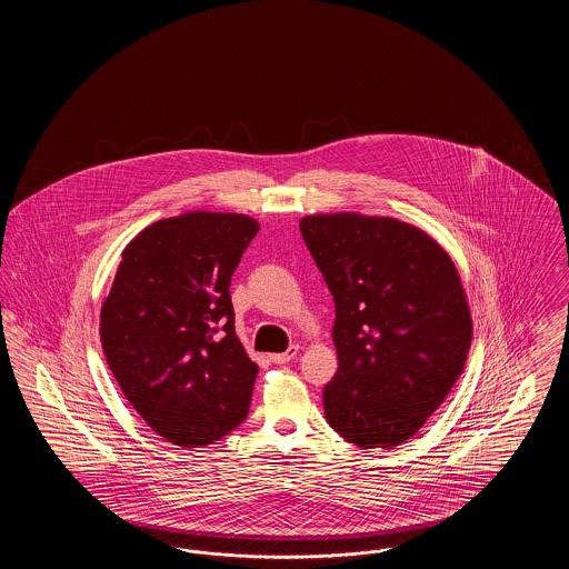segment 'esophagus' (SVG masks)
<instances>
[{
  "mask_svg": "<svg viewBox=\"0 0 569 569\" xmlns=\"http://www.w3.org/2000/svg\"><path fill=\"white\" fill-rule=\"evenodd\" d=\"M297 353L298 348L295 346V348H290L288 352L272 353L271 360L274 362V365H286V362H290V360H292Z\"/></svg>",
  "mask_w": 569,
  "mask_h": 569,
  "instance_id": "34e87169",
  "label": "esophagus"
}]
</instances>
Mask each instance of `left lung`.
<instances>
[{
    "label": "left lung",
    "instance_id": "8db88e82",
    "mask_svg": "<svg viewBox=\"0 0 569 569\" xmlns=\"http://www.w3.org/2000/svg\"><path fill=\"white\" fill-rule=\"evenodd\" d=\"M300 232L335 298L328 425L358 448L418 433L459 379L471 313L450 253L397 217L318 213Z\"/></svg>",
    "mask_w": 569,
    "mask_h": 569
}]
</instances>
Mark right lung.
I'll return each mask as SVG.
<instances>
[{
    "label": "right lung",
    "instance_id": "add662e5",
    "mask_svg": "<svg viewBox=\"0 0 569 569\" xmlns=\"http://www.w3.org/2000/svg\"><path fill=\"white\" fill-rule=\"evenodd\" d=\"M260 223L188 211L140 230L100 311V339L121 392L151 431L209 446L249 411L258 365L234 332L230 279Z\"/></svg>",
    "mask_w": 569,
    "mask_h": 569
}]
</instances>
